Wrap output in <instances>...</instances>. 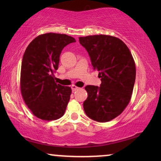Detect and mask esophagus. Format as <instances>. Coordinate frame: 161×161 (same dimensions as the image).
<instances>
[{
	"mask_svg": "<svg viewBox=\"0 0 161 161\" xmlns=\"http://www.w3.org/2000/svg\"><path fill=\"white\" fill-rule=\"evenodd\" d=\"M71 88H72V91H76V90H78V89H80V88L79 87H78V86H75V85H72V86H71Z\"/></svg>",
	"mask_w": 161,
	"mask_h": 161,
	"instance_id": "34e87169",
	"label": "esophagus"
}]
</instances>
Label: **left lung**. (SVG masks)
<instances>
[{
	"label": "left lung",
	"mask_w": 161,
	"mask_h": 161,
	"mask_svg": "<svg viewBox=\"0 0 161 161\" xmlns=\"http://www.w3.org/2000/svg\"><path fill=\"white\" fill-rule=\"evenodd\" d=\"M99 71L100 86H86L83 109L90 119L106 122L120 115L130 100L136 80V64L129 48L115 36L93 35L79 37Z\"/></svg>",
	"instance_id": "8db88e82"
}]
</instances>
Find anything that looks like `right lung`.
Segmentation results:
<instances>
[{
    "label": "right lung",
    "mask_w": 161,
    "mask_h": 161,
    "mask_svg": "<svg viewBox=\"0 0 161 161\" xmlns=\"http://www.w3.org/2000/svg\"><path fill=\"white\" fill-rule=\"evenodd\" d=\"M75 42L66 34L48 33L36 37L26 48L21 65V94L37 118L51 121L64 114L72 89L55 82L54 72L63 48Z\"/></svg>",
    "instance_id": "1"
}]
</instances>
